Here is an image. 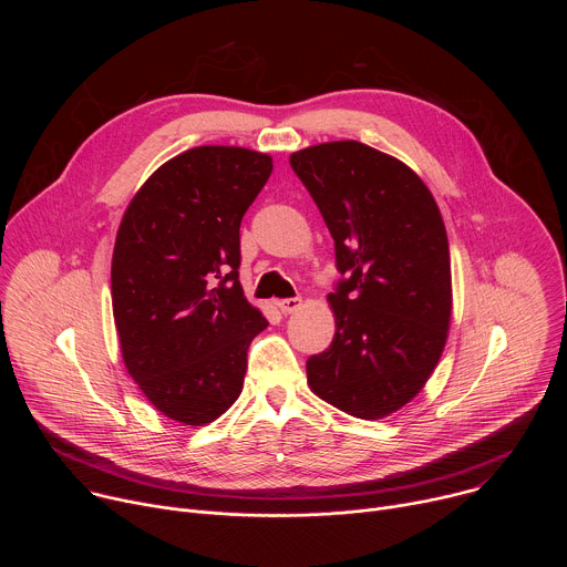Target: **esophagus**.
Instances as JSON below:
<instances>
[{"mask_svg": "<svg viewBox=\"0 0 567 567\" xmlns=\"http://www.w3.org/2000/svg\"><path fill=\"white\" fill-rule=\"evenodd\" d=\"M276 305H278V309H280L282 313H293V311H298V309L302 307V300H300V298H282V300H278Z\"/></svg>", "mask_w": 567, "mask_h": 567, "instance_id": "esophagus-1", "label": "esophagus"}]
</instances>
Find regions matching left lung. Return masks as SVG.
Returning a JSON list of instances; mask_svg holds the SVG:
<instances>
[{"mask_svg":"<svg viewBox=\"0 0 567 567\" xmlns=\"http://www.w3.org/2000/svg\"><path fill=\"white\" fill-rule=\"evenodd\" d=\"M289 164L346 274L328 296L332 346L309 357L307 383L352 417H388L417 396L446 346L453 289L444 219L413 168L365 143L309 145Z\"/></svg>","mask_w":567,"mask_h":567,"instance_id":"left-lung-1","label":"left lung"}]
</instances>
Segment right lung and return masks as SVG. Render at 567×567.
I'll return each instance as SVG.
<instances>
[{"instance_id": "obj_1", "label": "right lung", "mask_w": 567, "mask_h": 567, "mask_svg": "<svg viewBox=\"0 0 567 567\" xmlns=\"http://www.w3.org/2000/svg\"><path fill=\"white\" fill-rule=\"evenodd\" d=\"M274 158L199 145L156 168L121 219L112 307L123 363L152 406L184 426L224 415L247 350L269 326L239 285V221Z\"/></svg>"}]
</instances>
